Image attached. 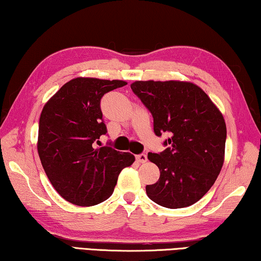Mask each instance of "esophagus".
<instances>
[{
  "label": "esophagus",
  "mask_w": 261,
  "mask_h": 261,
  "mask_svg": "<svg viewBox=\"0 0 261 261\" xmlns=\"http://www.w3.org/2000/svg\"><path fill=\"white\" fill-rule=\"evenodd\" d=\"M136 159H137L138 163L144 164V163H146V161H147V155L145 154V153H142V154L136 155Z\"/></svg>",
  "instance_id": "34e87169"
}]
</instances>
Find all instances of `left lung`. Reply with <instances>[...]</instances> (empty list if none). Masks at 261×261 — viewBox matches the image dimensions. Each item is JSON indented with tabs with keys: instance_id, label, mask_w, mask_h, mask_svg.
Here are the masks:
<instances>
[{
	"instance_id": "left-lung-1",
	"label": "left lung",
	"mask_w": 261,
	"mask_h": 261,
	"mask_svg": "<svg viewBox=\"0 0 261 261\" xmlns=\"http://www.w3.org/2000/svg\"><path fill=\"white\" fill-rule=\"evenodd\" d=\"M131 89L153 116L156 136L169 132L168 147L147 158L160 177L146 186L153 202L165 208L189 206L203 197L220 174L225 154L226 125L204 90L189 81H135Z\"/></svg>"
}]
</instances>
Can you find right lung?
<instances>
[{"label":"right lung","instance_id":"1","mask_svg":"<svg viewBox=\"0 0 261 261\" xmlns=\"http://www.w3.org/2000/svg\"><path fill=\"white\" fill-rule=\"evenodd\" d=\"M125 85L123 80L79 76L66 82L41 110L37 142L41 165L58 194L73 204L106 201L122 169L134 164L130 152L94 145L107 134L102 96Z\"/></svg>","mask_w":261,"mask_h":261}]
</instances>
